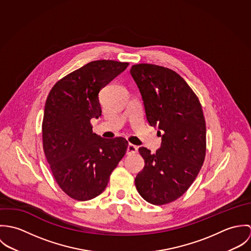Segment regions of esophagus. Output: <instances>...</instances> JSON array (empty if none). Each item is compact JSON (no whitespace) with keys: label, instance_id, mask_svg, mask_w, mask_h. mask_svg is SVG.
<instances>
[{"label":"esophagus","instance_id":"1","mask_svg":"<svg viewBox=\"0 0 251 251\" xmlns=\"http://www.w3.org/2000/svg\"><path fill=\"white\" fill-rule=\"evenodd\" d=\"M138 148L135 146V145H132V144H129L127 146V154H131V153H135L137 151Z\"/></svg>","mask_w":251,"mask_h":251}]
</instances>
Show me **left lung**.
<instances>
[{
	"mask_svg": "<svg viewBox=\"0 0 251 251\" xmlns=\"http://www.w3.org/2000/svg\"><path fill=\"white\" fill-rule=\"evenodd\" d=\"M130 73L143 99L149 124L162 133L151 154L139 148L145 166L135 178L144 199L164 205L179 198L200 172L206 156V122L198 97L177 72L156 65H133Z\"/></svg>",
	"mask_w": 251,
	"mask_h": 251,
	"instance_id": "1",
	"label": "left lung"
}]
</instances>
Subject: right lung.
<instances>
[{
    "instance_id": "right-lung-1",
    "label": "right lung",
    "mask_w": 251,
    "mask_h": 251,
    "mask_svg": "<svg viewBox=\"0 0 251 251\" xmlns=\"http://www.w3.org/2000/svg\"><path fill=\"white\" fill-rule=\"evenodd\" d=\"M128 65L91 62L60 79L47 97L43 151L56 182L72 199L87 201L101 194L126 152V139L97 135L91 120L101 115L100 91Z\"/></svg>"
}]
</instances>
